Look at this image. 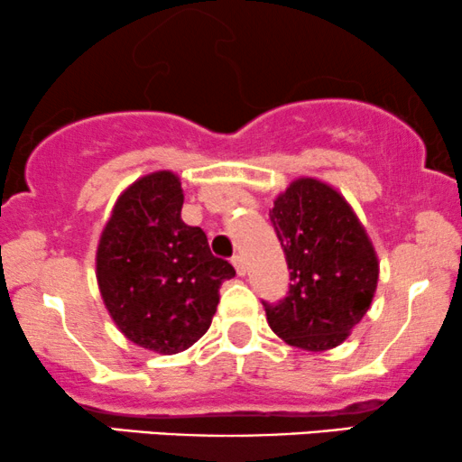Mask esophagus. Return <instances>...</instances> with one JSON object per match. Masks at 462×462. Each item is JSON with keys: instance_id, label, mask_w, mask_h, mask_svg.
<instances>
[{"instance_id": "esophagus-1", "label": "esophagus", "mask_w": 462, "mask_h": 462, "mask_svg": "<svg viewBox=\"0 0 462 462\" xmlns=\"http://www.w3.org/2000/svg\"><path fill=\"white\" fill-rule=\"evenodd\" d=\"M231 263H233V267H236V272H237L239 275H244V273H245V261H244V256H242V254H236V256H233Z\"/></svg>"}]
</instances>
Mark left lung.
Listing matches in <instances>:
<instances>
[{
	"label": "left lung",
	"mask_w": 462,
	"mask_h": 462,
	"mask_svg": "<svg viewBox=\"0 0 462 462\" xmlns=\"http://www.w3.org/2000/svg\"><path fill=\"white\" fill-rule=\"evenodd\" d=\"M269 218L292 280L282 301H263L269 327L295 348L331 350L363 320L375 295L374 244L344 195L316 178L291 182Z\"/></svg>",
	"instance_id": "left-lung-1"
}]
</instances>
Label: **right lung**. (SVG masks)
Wrapping results in <instances>:
<instances>
[{
	"label": "right lung",
	"mask_w": 462,
	"mask_h": 462,
	"mask_svg": "<svg viewBox=\"0 0 462 462\" xmlns=\"http://www.w3.org/2000/svg\"><path fill=\"white\" fill-rule=\"evenodd\" d=\"M173 171L135 180L114 203L97 245V284L125 337L159 355L190 348L212 325L218 289L236 275L184 223Z\"/></svg>",
	"instance_id": "right-lung-1"
}]
</instances>
